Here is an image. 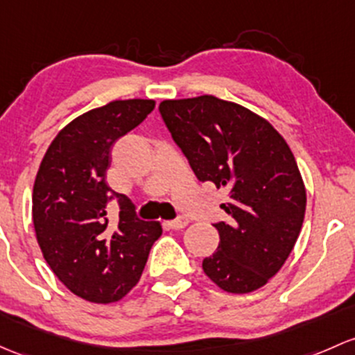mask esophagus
I'll use <instances>...</instances> for the list:
<instances>
[{
    "instance_id": "34e87169",
    "label": "esophagus",
    "mask_w": 355,
    "mask_h": 355,
    "mask_svg": "<svg viewBox=\"0 0 355 355\" xmlns=\"http://www.w3.org/2000/svg\"><path fill=\"white\" fill-rule=\"evenodd\" d=\"M187 225H189V219H185V218H178V219H173V221L168 223V226H170L171 230H184Z\"/></svg>"
}]
</instances>
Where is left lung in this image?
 <instances>
[{
  "instance_id": "left-lung-1",
  "label": "left lung",
  "mask_w": 355,
  "mask_h": 355,
  "mask_svg": "<svg viewBox=\"0 0 355 355\" xmlns=\"http://www.w3.org/2000/svg\"><path fill=\"white\" fill-rule=\"evenodd\" d=\"M159 114L200 182L227 190L214 225L218 252L206 275L226 293L266 286L294 248L306 211V189L293 151L270 122L214 95L163 100Z\"/></svg>"
}]
</instances>
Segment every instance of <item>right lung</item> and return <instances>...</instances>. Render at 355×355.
<instances>
[{"instance_id":"add662e5","label":"right lung","mask_w":355,"mask_h":355,"mask_svg":"<svg viewBox=\"0 0 355 355\" xmlns=\"http://www.w3.org/2000/svg\"><path fill=\"white\" fill-rule=\"evenodd\" d=\"M155 100H114L85 112L59 130L37 171L32 218L46 262L73 294L89 303L122 300L137 284L159 223L136 218L132 202L107 184L115 141L139 125ZM121 212L114 227L106 204Z\"/></svg>"}]
</instances>
